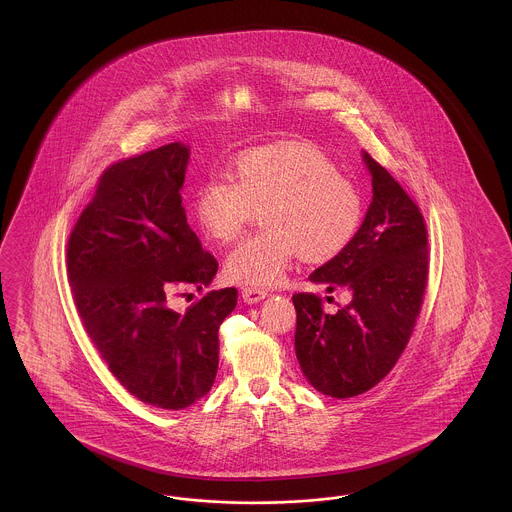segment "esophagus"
<instances>
[{
    "mask_svg": "<svg viewBox=\"0 0 512 512\" xmlns=\"http://www.w3.org/2000/svg\"><path fill=\"white\" fill-rule=\"evenodd\" d=\"M267 295V290H261V288H244V290H242V297H244V301L247 305L259 303V301H263Z\"/></svg>",
    "mask_w": 512,
    "mask_h": 512,
    "instance_id": "1",
    "label": "esophagus"
}]
</instances>
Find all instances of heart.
Listing matches in <instances>:
<instances>
[{"instance_id": "obj_1", "label": "heart", "mask_w": 512, "mask_h": 512, "mask_svg": "<svg viewBox=\"0 0 512 512\" xmlns=\"http://www.w3.org/2000/svg\"><path fill=\"white\" fill-rule=\"evenodd\" d=\"M255 209H263L265 230L228 255L226 274L240 284L274 286L299 255H338L361 226L363 197L317 146L278 142L247 149L232 165V180L213 176L194 197L195 220L217 244L234 242Z\"/></svg>"}]
</instances>
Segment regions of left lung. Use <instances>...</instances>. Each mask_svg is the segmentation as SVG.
<instances>
[{"label":"left lung","instance_id":"left-lung-1","mask_svg":"<svg viewBox=\"0 0 512 512\" xmlns=\"http://www.w3.org/2000/svg\"><path fill=\"white\" fill-rule=\"evenodd\" d=\"M372 201L355 238L309 280L351 301L322 311L315 293H295V355L315 390L347 399L374 388L397 363L413 334L428 278L424 217L399 182L366 151Z\"/></svg>","mask_w":512,"mask_h":512}]
</instances>
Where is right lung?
Instances as JSON below:
<instances>
[{"label":"right lung","instance_id":"right-lung-1","mask_svg":"<svg viewBox=\"0 0 512 512\" xmlns=\"http://www.w3.org/2000/svg\"><path fill=\"white\" fill-rule=\"evenodd\" d=\"M190 146L180 142L111 165L67 245L74 305L113 376L134 397L180 411L211 390L219 328L238 290L205 293L184 313L174 290L203 292L219 263L182 205Z\"/></svg>","mask_w":512,"mask_h":512}]
</instances>
